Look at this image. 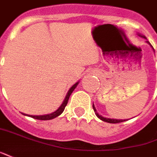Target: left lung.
Listing matches in <instances>:
<instances>
[{
    "mask_svg": "<svg viewBox=\"0 0 157 157\" xmlns=\"http://www.w3.org/2000/svg\"><path fill=\"white\" fill-rule=\"evenodd\" d=\"M143 37H144V36H143ZM144 38H145V37H144ZM93 109H94V112H95V113H96V115H97V117L99 118L100 120H101V121H103L108 122V123H113V124H115V123H121V122L125 121V120H124V121H123V120H114V119H108V118L102 117V116L99 115V114L97 113V110H96V109H95L94 105H93Z\"/></svg>",
    "mask_w": 157,
    "mask_h": 157,
    "instance_id": "1",
    "label": "left lung"
}]
</instances>
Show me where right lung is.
<instances>
[{"label":"right lung","mask_w":157,"mask_h":157,"mask_svg":"<svg viewBox=\"0 0 157 157\" xmlns=\"http://www.w3.org/2000/svg\"><path fill=\"white\" fill-rule=\"evenodd\" d=\"M78 84V83H76V84L73 85V86L71 87V89L69 90L67 95V97H66V98H65L63 103L61 104V106H60L58 109L56 110V112H54V113H49V114H46V115H29V116H31V117H32L33 119L40 120V121H48V120H52V119H54V118L59 116V115L61 114L62 112L64 111L65 108H66V106H67V104L68 100H69V97H70V96H71V94H72V91L74 90V89L77 87ZM23 114H25V113H23ZM25 115H26V114H25Z\"/></svg>","instance_id":"1"}]
</instances>
